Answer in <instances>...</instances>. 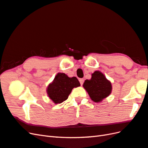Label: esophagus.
<instances>
[{
	"instance_id": "1",
	"label": "esophagus",
	"mask_w": 148,
	"mask_h": 148,
	"mask_svg": "<svg viewBox=\"0 0 148 148\" xmlns=\"http://www.w3.org/2000/svg\"><path fill=\"white\" fill-rule=\"evenodd\" d=\"M84 79H79V82H80V84H81V86L83 84V83H84Z\"/></svg>"
}]
</instances>
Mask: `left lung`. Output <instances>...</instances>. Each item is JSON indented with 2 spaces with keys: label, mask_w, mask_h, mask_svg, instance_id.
I'll return each instance as SVG.
<instances>
[{
  "label": "left lung",
  "mask_w": 148,
  "mask_h": 148,
  "mask_svg": "<svg viewBox=\"0 0 148 148\" xmlns=\"http://www.w3.org/2000/svg\"><path fill=\"white\" fill-rule=\"evenodd\" d=\"M91 75L90 79L84 81L83 88L92 101L100 103L111 94L112 89L111 82L99 71H96Z\"/></svg>",
  "instance_id": "8db88e82"
}]
</instances>
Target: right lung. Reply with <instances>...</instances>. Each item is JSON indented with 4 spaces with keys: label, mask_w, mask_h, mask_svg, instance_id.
I'll use <instances>...</instances> for the list:
<instances>
[{
    "label": "right lung",
    "mask_w": 148,
    "mask_h": 148,
    "mask_svg": "<svg viewBox=\"0 0 148 148\" xmlns=\"http://www.w3.org/2000/svg\"><path fill=\"white\" fill-rule=\"evenodd\" d=\"M80 86L75 77H69L66 74L59 73L48 85L46 91L49 99L53 103L60 104L67 99L73 88Z\"/></svg>",
    "instance_id": "obj_1"
}]
</instances>
